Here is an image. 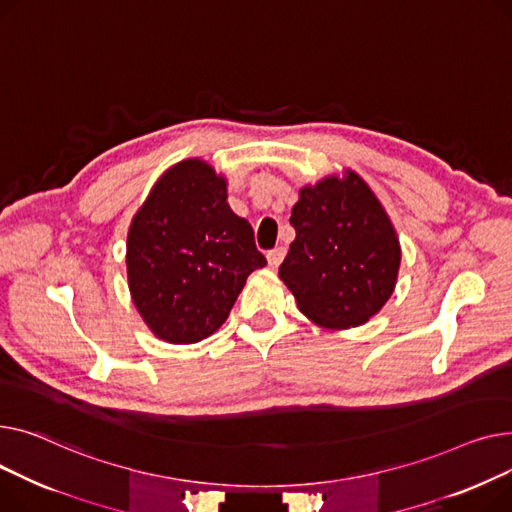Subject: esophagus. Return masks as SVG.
Here are the masks:
<instances>
[{"mask_svg": "<svg viewBox=\"0 0 512 512\" xmlns=\"http://www.w3.org/2000/svg\"><path fill=\"white\" fill-rule=\"evenodd\" d=\"M283 258H285V248H275L266 254V262L270 268H277Z\"/></svg>", "mask_w": 512, "mask_h": 512, "instance_id": "34e87169", "label": "esophagus"}]
</instances>
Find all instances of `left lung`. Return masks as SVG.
Masks as SVG:
<instances>
[{
  "mask_svg": "<svg viewBox=\"0 0 512 512\" xmlns=\"http://www.w3.org/2000/svg\"><path fill=\"white\" fill-rule=\"evenodd\" d=\"M289 223L295 239L279 277L314 324H366L393 295L401 244L393 221L355 171L326 175L299 190Z\"/></svg>",
  "mask_w": 512,
  "mask_h": 512,
  "instance_id": "1",
  "label": "left lung"
}]
</instances>
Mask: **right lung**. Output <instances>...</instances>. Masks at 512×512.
Segmentation results:
<instances>
[{"label":"right lung","instance_id":"right-lung-1","mask_svg":"<svg viewBox=\"0 0 512 512\" xmlns=\"http://www.w3.org/2000/svg\"><path fill=\"white\" fill-rule=\"evenodd\" d=\"M252 225L227 204V177L202 159L169 167L128 229L132 302L157 339L190 345L227 320L256 268Z\"/></svg>","mask_w":512,"mask_h":512}]
</instances>
